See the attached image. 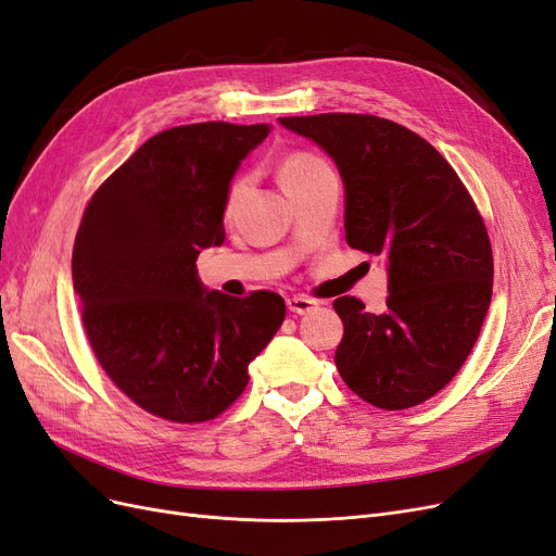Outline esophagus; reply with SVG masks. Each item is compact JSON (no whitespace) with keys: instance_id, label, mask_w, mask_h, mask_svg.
<instances>
[{"instance_id":"esophagus-1","label":"esophagus","mask_w":556,"mask_h":556,"mask_svg":"<svg viewBox=\"0 0 556 556\" xmlns=\"http://www.w3.org/2000/svg\"><path fill=\"white\" fill-rule=\"evenodd\" d=\"M288 308L294 315H308V313H313L317 308V301H313L308 296H290L288 299Z\"/></svg>"}]
</instances>
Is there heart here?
<instances>
[{
	"label": "heart",
	"instance_id": "heart-1",
	"mask_svg": "<svg viewBox=\"0 0 556 556\" xmlns=\"http://www.w3.org/2000/svg\"><path fill=\"white\" fill-rule=\"evenodd\" d=\"M327 169V162L323 157H317L308 150H292V153L285 155L282 164H280V180H282V188L288 190L290 185L306 180L311 176H315L317 172ZM245 176H237L229 182V190H227V208L233 206V201L241 197V192L245 190Z\"/></svg>",
	"mask_w": 556,
	"mask_h": 556
}]
</instances>
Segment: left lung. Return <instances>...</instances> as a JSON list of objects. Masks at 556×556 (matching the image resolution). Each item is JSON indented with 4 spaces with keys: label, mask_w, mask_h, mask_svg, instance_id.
<instances>
[{
    "label": "left lung",
    "mask_w": 556,
    "mask_h": 556,
    "mask_svg": "<svg viewBox=\"0 0 556 556\" xmlns=\"http://www.w3.org/2000/svg\"><path fill=\"white\" fill-rule=\"evenodd\" d=\"M333 157L345 182V241L390 264L387 311L355 296L343 319L336 368L382 410L419 406L457 376L492 301L490 233L466 185L419 134L368 113L280 117Z\"/></svg>",
    "instance_id": "8db88e82"
}]
</instances>
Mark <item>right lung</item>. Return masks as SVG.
Wrapping results in <instances>:
<instances>
[{
	"label": "right lung",
	"mask_w": 556,
	"mask_h": 556,
	"mask_svg": "<svg viewBox=\"0 0 556 556\" xmlns=\"http://www.w3.org/2000/svg\"><path fill=\"white\" fill-rule=\"evenodd\" d=\"M268 125L164 129L97 188L72 276L90 348L113 384L178 425L223 415L285 319L280 294L206 292L201 248L225 241L229 180Z\"/></svg>",
	"instance_id": "1"
}]
</instances>
